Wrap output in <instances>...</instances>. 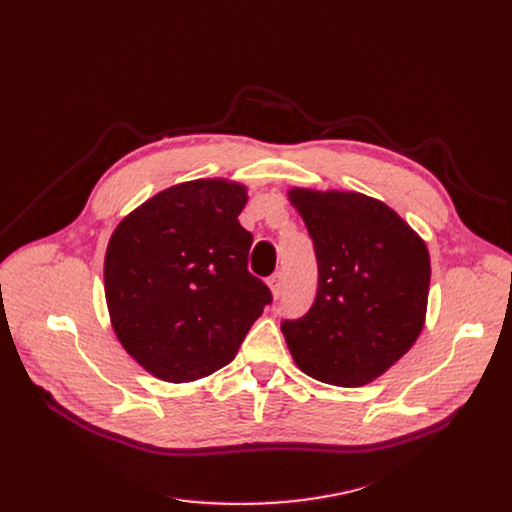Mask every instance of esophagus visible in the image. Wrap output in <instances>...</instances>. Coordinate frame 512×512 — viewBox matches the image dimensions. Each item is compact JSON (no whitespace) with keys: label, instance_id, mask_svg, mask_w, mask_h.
Here are the masks:
<instances>
[{"label":"esophagus","instance_id":"obj_1","mask_svg":"<svg viewBox=\"0 0 512 512\" xmlns=\"http://www.w3.org/2000/svg\"><path fill=\"white\" fill-rule=\"evenodd\" d=\"M267 286H270L272 294H274V297L278 299L280 294H282V290H284V280H282V274H280V272H278V274H274L270 280H267Z\"/></svg>","mask_w":512,"mask_h":512}]
</instances>
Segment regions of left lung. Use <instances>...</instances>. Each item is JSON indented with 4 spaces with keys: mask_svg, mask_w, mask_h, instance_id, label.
Segmentation results:
<instances>
[{
    "mask_svg": "<svg viewBox=\"0 0 512 512\" xmlns=\"http://www.w3.org/2000/svg\"><path fill=\"white\" fill-rule=\"evenodd\" d=\"M288 199L309 230L319 274L311 309L282 321L288 351L319 382L369 384L423 330L432 276L425 242L361 193L290 188Z\"/></svg>",
    "mask_w": 512,
    "mask_h": 512,
    "instance_id": "obj_1",
    "label": "left lung"
}]
</instances>
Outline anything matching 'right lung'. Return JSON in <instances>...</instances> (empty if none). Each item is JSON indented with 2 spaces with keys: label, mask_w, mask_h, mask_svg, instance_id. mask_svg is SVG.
I'll list each match as a JSON object with an SVG mask.
<instances>
[{
  "label": "right lung",
  "mask_w": 512,
  "mask_h": 512,
  "mask_svg": "<svg viewBox=\"0 0 512 512\" xmlns=\"http://www.w3.org/2000/svg\"><path fill=\"white\" fill-rule=\"evenodd\" d=\"M247 188H166L128 213L105 251V301L124 351L155 378L195 382L228 365L272 292L249 270Z\"/></svg>",
  "instance_id": "right-lung-1"
}]
</instances>
